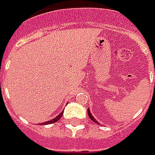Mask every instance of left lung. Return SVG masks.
<instances>
[{
    "mask_svg": "<svg viewBox=\"0 0 155 155\" xmlns=\"http://www.w3.org/2000/svg\"><path fill=\"white\" fill-rule=\"evenodd\" d=\"M87 112H88V116H89V117H90V119H91V120H92V121H94L95 123H97V120H95V119L93 118V116L91 115V112H90V109H89V108L87 109Z\"/></svg>",
    "mask_w": 155,
    "mask_h": 155,
    "instance_id": "left-lung-1",
    "label": "left lung"
}]
</instances>
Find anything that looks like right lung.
<instances>
[{
  "label": "right lung",
  "mask_w": 155,
  "mask_h": 155,
  "mask_svg": "<svg viewBox=\"0 0 155 155\" xmlns=\"http://www.w3.org/2000/svg\"><path fill=\"white\" fill-rule=\"evenodd\" d=\"M63 113H64V112H62L60 114H58V116L56 117V118H54V119H52L51 120H49V121H46V122H44V123H43L42 125H48V124H52V123H55V122H57L58 120H60V118L62 117V115H63Z\"/></svg>",
  "instance_id": "right-lung-1"
}]
</instances>
